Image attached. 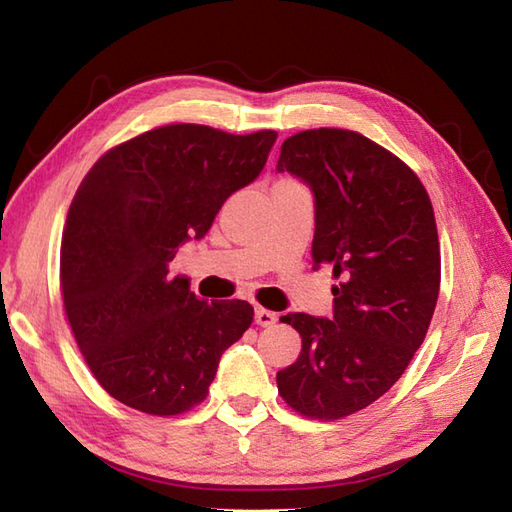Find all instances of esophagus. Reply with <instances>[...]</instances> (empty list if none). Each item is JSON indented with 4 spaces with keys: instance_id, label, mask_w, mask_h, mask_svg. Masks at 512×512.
Here are the masks:
<instances>
[{
    "instance_id": "esophagus-1",
    "label": "esophagus",
    "mask_w": 512,
    "mask_h": 512,
    "mask_svg": "<svg viewBox=\"0 0 512 512\" xmlns=\"http://www.w3.org/2000/svg\"><path fill=\"white\" fill-rule=\"evenodd\" d=\"M254 318H256V325H260V327H271V325H276V320H278L274 311L263 309V307H256Z\"/></svg>"
}]
</instances>
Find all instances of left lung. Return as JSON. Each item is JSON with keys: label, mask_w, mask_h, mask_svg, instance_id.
<instances>
[{"label": "left lung", "mask_w": 512, "mask_h": 512, "mask_svg": "<svg viewBox=\"0 0 512 512\" xmlns=\"http://www.w3.org/2000/svg\"><path fill=\"white\" fill-rule=\"evenodd\" d=\"M278 172L314 194V269L331 265L333 316L280 318L302 338L278 393L314 420H340L400 380L431 325L440 243L431 198L409 165L358 132L305 130L280 148Z\"/></svg>", "instance_id": "8db88e82"}]
</instances>
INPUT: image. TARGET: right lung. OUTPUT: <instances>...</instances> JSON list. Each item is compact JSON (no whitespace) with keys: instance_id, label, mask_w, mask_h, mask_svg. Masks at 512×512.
I'll use <instances>...</instances> for the list:
<instances>
[{"instance_id":"obj_1","label":"right lung","mask_w":512,"mask_h":512,"mask_svg":"<svg viewBox=\"0 0 512 512\" xmlns=\"http://www.w3.org/2000/svg\"><path fill=\"white\" fill-rule=\"evenodd\" d=\"M276 139L274 130L163 125L103 154L81 181L61 236V296L83 358L114 400L163 417L207 398L254 307L198 300L170 263L256 181Z\"/></svg>"}]
</instances>
